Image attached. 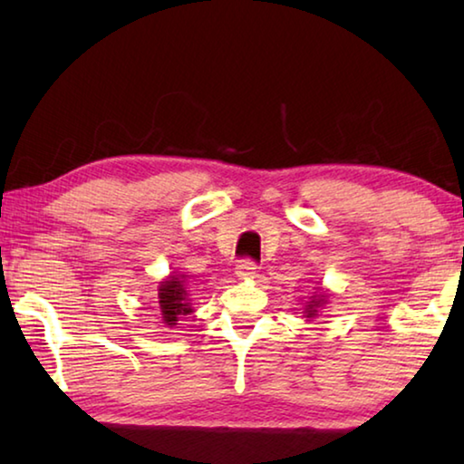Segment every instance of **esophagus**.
Instances as JSON below:
<instances>
[{
  "label": "esophagus",
  "instance_id": "esophagus-1",
  "mask_svg": "<svg viewBox=\"0 0 464 464\" xmlns=\"http://www.w3.org/2000/svg\"><path fill=\"white\" fill-rule=\"evenodd\" d=\"M256 272H257V264L251 260H241L237 264V268H235V274H237L239 278H254Z\"/></svg>",
  "mask_w": 464,
  "mask_h": 464
}]
</instances>
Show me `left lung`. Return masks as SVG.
<instances>
[{"label": "left lung", "instance_id": "left-lung-1", "mask_svg": "<svg viewBox=\"0 0 464 464\" xmlns=\"http://www.w3.org/2000/svg\"><path fill=\"white\" fill-rule=\"evenodd\" d=\"M325 295H313L311 301L307 303V307H304V317H315L317 315V309L321 304L325 303Z\"/></svg>", "mask_w": 464, "mask_h": 464}]
</instances>
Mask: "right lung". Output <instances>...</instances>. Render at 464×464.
<instances>
[{
    "label": "right lung",
    "instance_id": "right-lung-1",
    "mask_svg": "<svg viewBox=\"0 0 464 464\" xmlns=\"http://www.w3.org/2000/svg\"><path fill=\"white\" fill-rule=\"evenodd\" d=\"M160 309L161 319L168 327L178 325V319L192 313V304L188 303L186 293V274H171L168 280L160 285Z\"/></svg>",
    "mask_w": 464,
    "mask_h": 464
}]
</instances>
